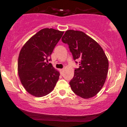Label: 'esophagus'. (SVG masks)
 Masks as SVG:
<instances>
[{"mask_svg": "<svg viewBox=\"0 0 127 127\" xmlns=\"http://www.w3.org/2000/svg\"><path fill=\"white\" fill-rule=\"evenodd\" d=\"M64 68H62V69H60V73H61V74H62L63 73V72H64Z\"/></svg>", "mask_w": 127, "mask_h": 127, "instance_id": "34e87169", "label": "esophagus"}]
</instances>
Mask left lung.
<instances>
[{
  "label": "left lung",
  "instance_id": "left-lung-1",
  "mask_svg": "<svg viewBox=\"0 0 127 127\" xmlns=\"http://www.w3.org/2000/svg\"><path fill=\"white\" fill-rule=\"evenodd\" d=\"M74 60H79L69 84L72 91L84 98L95 96L105 82L109 62L104 51L94 39L84 32L68 30L63 36ZM76 63L78 62H75Z\"/></svg>",
  "mask_w": 127,
  "mask_h": 127
}]
</instances>
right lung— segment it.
Listing matches in <instances>:
<instances>
[{"mask_svg": "<svg viewBox=\"0 0 127 127\" xmlns=\"http://www.w3.org/2000/svg\"><path fill=\"white\" fill-rule=\"evenodd\" d=\"M63 33L53 29H42L21 48L18 61V75L29 94L43 97L54 88L60 73L48 62Z\"/></svg>", "mask_w": 127, "mask_h": 127, "instance_id": "add662e5", "label": "right lung"}]
</instances>
